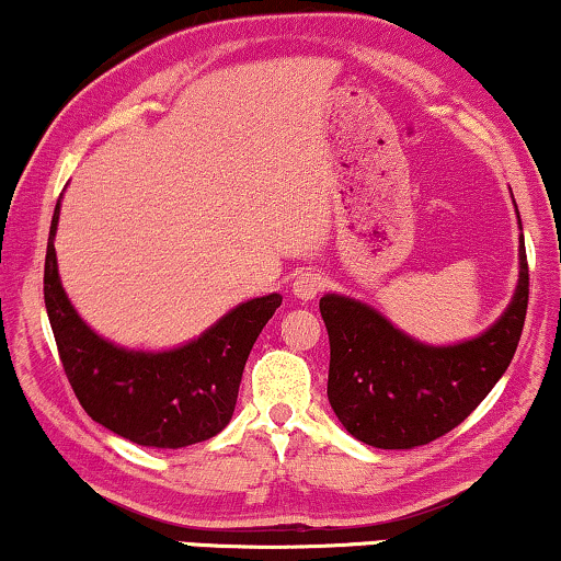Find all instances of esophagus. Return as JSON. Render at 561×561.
<instances>
[{
  "label": "esophagus",
  "mask_w": 561,
  "mask_h": 561,
  "mask_svg": "<svg viewBox=\"0 0 561 561\" xmlns=\"http://www.w3.org/2000/svg\"><path fill=\"white\" fill-rule=\"evenodd\" d=\"M324 286V278H321V273L317 271H301L296 275L294 280V296L301 298V301H311V298H317V294Z\"/></svg>",
  "instance_id": "1"
}]
</instances>
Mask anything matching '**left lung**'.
I'll return each instance as SVG.
<instances>
[{
    "mask_svg": "<svg viewBox=\"0 0 561 561\" xmlns=\"http://www.w3.org/2000/svg\"><path fill=\"white\" fill-rule=\"evenodd\" d=\"M526 306L524 227L511 304L472 340L419 342L365 301L324 294L319 311L329 332L327 396L336 419L355 439L378 449H413L439 439L462 424L508 370Z\"/></svg>",
    "mask_w": 561,
    "mask_h": 561,
    "instance_id": "1",
    "label": "left lung"
}]
</instances>
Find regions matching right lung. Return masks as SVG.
<instances>
[{
	"instance_id": "1",
	"label": "right lung",
	"mask_w": 561,
	"mask_h": 561,
	"mask_svg": "<svg viewBox=\"0 0 561 561\" xmlns=\"http://www.w3.org/2000/svg\"><path fill=\"white\" fill-rule=\"evenodd\" d=\"M53 211L45 252V309L76 398L96 424L152 449H181L217 436L234 413L250 350L283 296L250 298L196 340L173 350H127L96 334L68 301L58 275Z\"/></svg>"
}]
</instances>
